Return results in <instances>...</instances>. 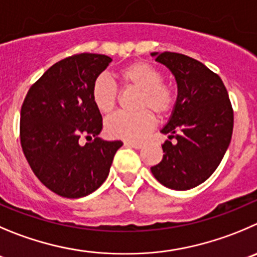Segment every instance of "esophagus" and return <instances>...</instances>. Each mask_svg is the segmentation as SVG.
<instances>
[{
  "label": "esophagus",
  "mask_w": 257,
  "mask_h": 257,
  "mask_svg": "<svg viewBox=\"0 0 257 257\" xmlns=\"http://www.w3.org/2000/svg\"><path fill=\"white\" fill-rule=\"evenodd\" d=\"M124 145L130 146V148H134V149H141L144 146L143 144L136 143V141H124Z\"/></svg>",
  "instance_id": "1"
}]
</instances>
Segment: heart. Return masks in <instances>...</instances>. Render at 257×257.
I'll list each match as a JSON object with an SVG mask.
<instances>
[{
    "instance_id": "b5f03b06",
    "label": "heart",
    "mask_w": 257,
    "mask_h": 257,
    "mask_svg": "<svg viewBox=\"0 0 257 257\" xmlns=\"http://www.w3.org/2000/svg\"><path fill=\"white\" fill-rule=\"evenodd\" d=\"M122 82L128 87L141 90L136 113L117 112L104 122L106 134L112 139L140 141L155 126V117L149 109L164 117L172 113L177 102L174 88L163 82V74L154 65L145 62H135L127 65L119 73ZM118 89L106 74L94 79L92 85V99L102 113H109L116 107Z\"/></svg>"
}]
</instances>
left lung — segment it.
I'll return each instance as SVG.
<instances>
[{
	"instance_id": "left-lung-1",
	"label": "left lung",
	"mask_w": 257,
	"mask_h": 257,
	"mask_svg": "<svg viewBox=\"0 0 257 257\" xmlns=\"http://www.w3.org/2000/svg\"><path fill=\"white\" fill-rule=\"evenodd\" d=\"M151 57L173 73L178 87L172 116L161 128L169 140L151 173L170 189H192L206 182L223 159L233 131V109L222 79L204 64L170 51Z\"/></svg>"
}]
</instances>
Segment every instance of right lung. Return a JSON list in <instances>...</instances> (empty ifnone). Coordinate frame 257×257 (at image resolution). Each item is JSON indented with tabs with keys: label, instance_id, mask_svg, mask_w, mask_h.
<instances>
[{
	"label": "right lung",
	"instance_id": "right-lung-1",
	"mask_svg": "<svg viewBox=\"0 0 257 257\" xmlns=\"http://www.w3.org/2000/svg\"><path fill=\"white\" fill-rule=\"evenodd\" d=\"M112 59L82 53L51 65L21 107L20 140L38 179L64 198L93 193L107 179L121 141L98 138L102 116L92 99L94 79ZM84 136L91 141L80 146Z\"/></svg>",
	"mask_w": 257,
	"mask_h": 257
}]
</instances>
